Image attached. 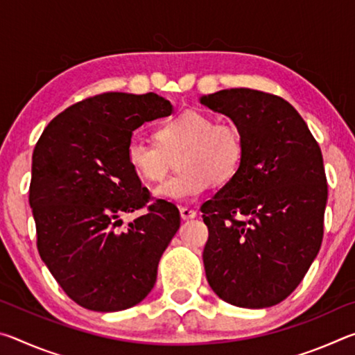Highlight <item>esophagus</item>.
Returning <instances> with one entry per match:
<instances>
[{
  "mask_svg": "<svg viewBox=\"0 0 355 355\" xmlns=\"http://www.w3.org/2000/svg\"><path fill=\"white\" fill-rule=\"evenodd\" d=\"M180 216H182L183 220H189V219H194L197 213L194 211V209H189V208H180Z\"/></svg>",
  "mask_w": 355,
  "mask_h": 355,
  "instance_id": "obj_1",
  "label": "esophagus"
}]
</instances>
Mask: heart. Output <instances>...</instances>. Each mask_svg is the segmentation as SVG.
<instances>
[{
  "instance_id": "b5f03b06",
  "label": "heart",
  "mask_w": 355,
  "mask_h": 355,
  "mask_svg": "<svg viewBox=\"0 0 355 355\" xmlns=\"http://www.w3.org/2000/svg\"><path fill=\"white\" fill-rule=\"evenodd\" d=\"M156 142L133 136L125 158L137 175L148 182L163 178L177 158L180 172L153 189L167 202H194L205 194L211 182L224 184L236 175L244 156L239 131L230 123H214L200 111H183L159 123Z\"/></svg>"
}]
</instances>
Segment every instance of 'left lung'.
<instances>
[{"label":"left lung","instance_id":"left-lung-1","mask_svg":"<svg viewBox=\"0 0 355 355\" xmlns=\"http://www.w3.org/2000/svg\"><path fill=\"white\" fill-rule=\"evenodd\" d=\"M203 106L235 123L241 166L202 205L207 280L225 302L266 309L296 290L322 241L327 182L307 123L277 95L224 89Z\"/></svg>","mask_w":355,"mask_h":355}]
</instances>
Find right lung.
<instances>
[{"instance_id":"right-lung-1","label":"right lung","mask_w":355,"mask_h":355,"mask_svg":"<svg viewBox=\"0 0 355 355\" xmlns=\"http://www.w3.org/2000/svg\"><path fill=\"white\" fill-rule=\"evenodd\" d=\"M172 112L171 101L153 92L101 94L59 114L35 144L29 205L39 254L84 309L127 310L152 291L180 211L156 200L119 230L123 214L150 200L125 148L141 125Z\"/></svg>"}]
</instances>
